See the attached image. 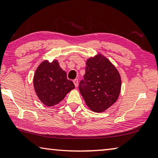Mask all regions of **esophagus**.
I'll list each match as a JSON object with an SVG mask.
<instances>
[{"label": "esophagus", "mask_w": 158, "mask_h": 158, "mask_svg": "<svg viewBox=\"0 0 158 158\" xmlns=\"http://www.w3.org/2000/svg\"><path fill=\"white\" fill-rule=\"evenodd\" d=\"M73 83H74V85H75L76 87H77V85H78V79H74L73 80Z\"/></svg>", "instance_id": "34e87169"}]
</instances>
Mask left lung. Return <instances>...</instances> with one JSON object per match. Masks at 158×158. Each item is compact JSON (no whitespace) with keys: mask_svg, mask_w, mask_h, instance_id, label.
<instances>
[{"mask_svg":"<svg viewBox=\"0 0 158 158\" xmlns=\"http://www.w3.org/2000/svg\"><path fill=\"white\" fill-rule=\"evenodd\" d=\"M84 79L79 89L89 109L102 112L116 102L121 88L120 74L114 65L100 53L86 61Z\"/></svg>","mask_w":158,"mask_h":158,"instance_id":"8db88e82","label":"left lung"}]
</instances>
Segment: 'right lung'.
I'll use <instances>...</instances> for the list:
<instances>
[{
    "mask_svg": "<svg viewBox=\"0 0 158 158\" xmlns=\"http://www.w3.org/2000/svg\"><path fill=\"white\" fill-rule=\"evenodd\" d=\"M34 89L42 103L48 106L57 105L74 89L73 82L56 60L52 63L44 60L37 68L33 78Z\"/></svg>",
    "mask_w": 158,
    "mask_h": 158,
    "instance_id": "add662e5",
    "label": "right lung"
}]
</instances>
